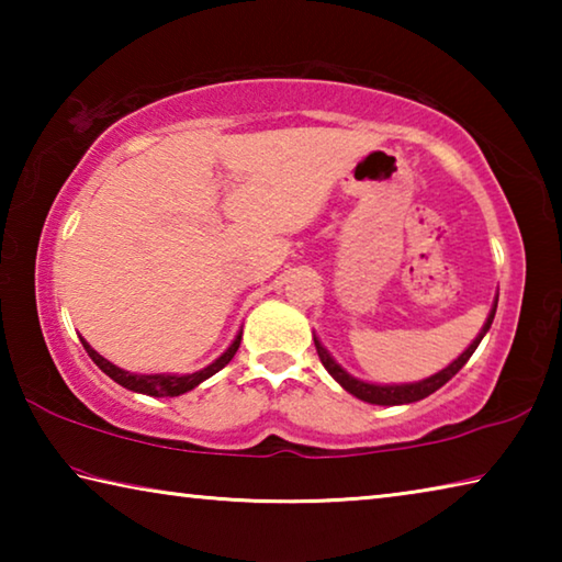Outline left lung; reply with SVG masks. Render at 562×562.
Instances as JSON below:
<instances>
[{"instance_id": "left-lung-1", "label": "left lung", "mask_w": 562, "mask_h": 562, "mask_svg": "<svg viewBox=\"0 0 562 562\" xmlns=\"http://www.w3.org/2000/svg\"><path fill=\"white\" fill-rule=\"evenodd\" d=\"M496 307H498V297L493 300V307L488 312L486 322H483V327L475 339L471 341L469 347H465L459 357H456L449 367H443L441 372H436L431 376L422 379V382H406V384H374V382H364V379H357L351 376L347 369H341V364H337V359L329 355L327 347L322 345L315 335V347H317V355L322 359V364H325L327 372L331 374V379L349 392L351 396L361 398V402L367 404H379V406H398V404H414V402H422L429 394H434L436 389H441L446 382H449L451 376L459 374V369L465 364V361L471 359V355L475 351V347L481 345V339L486 337V331L493 325V317H496Z\"/></svg>"}]
</instances>
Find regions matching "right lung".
<instances>
[{
	"instance_id": "right-lung-1",
	"label": "right lung",
	"mask_w": 562,
	"mask_h": 562,
	"mask_svg": "<svg viewBox=\"0 0 562 562\" xmlns=\"http://www.w3.org/2000/svg\"><path fill=\"white\" fill-rule=\"evenodd\" d=\"M83 349L89 351V357L93 359V364H97L103 374H109L113 382L131 389V392L136 394H146V396H180L190 392V389H195L198 384H203L205 379H211L213 374L221 372V369L227 364L235 357L237 347H240V339H243V329L237 331L233 345L227 347L221 357H217L213 364H207L201 372H193V374H133L126 372V369H121L113 364V361L103 359L97 349H93L87 339L79 337Z\"/></svg>"
}]
</instances>
